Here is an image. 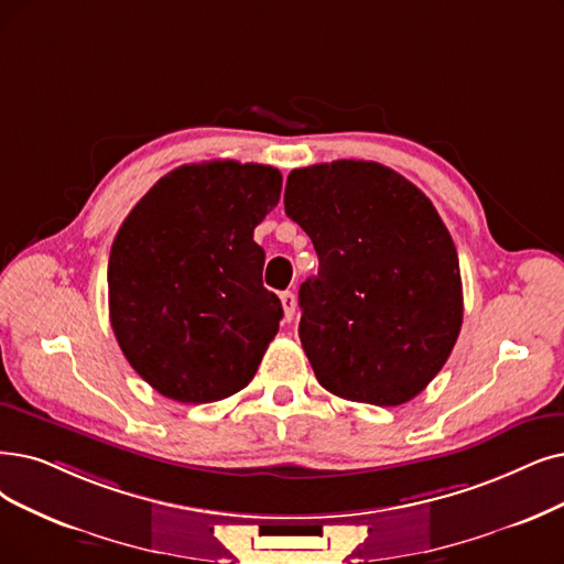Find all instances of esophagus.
Returning a JSON list of instances; mask_svg holds the SVG:
<instances>
[{
    "label": "esophagus",
    "mask_w": 564,
    "mask_h": 564,
    "mask_svg": "<svg viewBox=\"0 0 564 564\" xmlns=\"http://www.w3.org/2000/svg\"><path fill=\"white\" fill-rule=\"evenodd\" d=\"M280 301H282V310H284V322H291V319H294V312H296L294 291H282Z\"/></svg>",
    "instance_id": "1"
}]
</instances>
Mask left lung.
Returning <instances> with one entry per match:
<instances>
[{
	"instance_id": "left-lung-1",
	"label": "left lung",
	"mask_w": 564,
	"mask_h": 564,
	"mask_svg": "<svg viewBox=\"0 0 564 564\" xmlns=\"http://www.w3.org/2000/svg\"><path fill=\"white\" fill-rule=\"evenodd\" d=\"M284 210L319 257L299 291L319 384L377 408L419 395L463 324L458 252L431 198L389 166L340 160L291 171Z\"/></svg>"
}]
</instances>
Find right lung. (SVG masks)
<instances>
[{"label":"right lung","mask_w":564,"mask_h":564,"mask_svg":"<svg viewBox=\"0 0 564 564\" xmlns=\"http://www.w3.org/2000/svg\"><path fill=\"white\" fill-rule=\"evenodd\" d=\"M280 192L273 166L185 164L122 221L108 259L110 326L154 391L215 402L257 375L282 303L261 282L265 254L254 229Z\"/></svg>","instance_id":"right-lung-1"}]
</instances>
